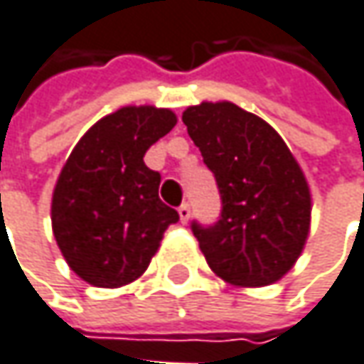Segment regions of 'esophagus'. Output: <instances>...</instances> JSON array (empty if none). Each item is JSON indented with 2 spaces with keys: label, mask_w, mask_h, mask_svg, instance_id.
<instances>
[{
  "label": "esophagus",
  "mask_w": 364,
  "mask_h": 364,
  "mask_svg": "<svg viewBox=\"0 0 364 364\" xmlns=\"http://www.w3.org/2000/svg\"><path fill=\"white\" fill-rule=\"evenodd\" d=\"M179 216H181V223H187V220H189V216H191V206H189L187 202L179 206Z\"/></svg>",
  "instance_id": "obj_1"
}]
</instances>
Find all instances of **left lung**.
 I'll return each instance as SVG.
<instances>
[{
  "mask_svg": "<svg viewBox=\"0 0 364 364\" xmlns=\"http://www.w3.org/2000/svg\"><path fill=\"white\" fill-rule=\"evenodd\" d=\"M220 193L215 225L191 223L208 267L240 287L281 279L311 229V189L279 133L231 102H202L183 112Z\"/></svg>",
  "mask_w": 364,
  "mask_h": 364,
  "instance_id": "8db88e82",
  "label": "left lung"
}]
</instances>
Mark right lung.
Listing matches in <instances>:
<instances>
[{"instance_id":"add662e5","label":"right lung","mask_w":364,"mask_h":364,"mask_svg":"<svg viewBox=\"0 0 364 364\" xmlns=\"http://www.w3.org/2000/svg\"><path fill=\"white\" fill-rule=\"evenodd\" d=\"M177 124L166 108L127 106L97 120L70 151L51 198V227L68 267L97 287L144 275L179 213L158 198L151 144Z\"/></svg>"}]
</instances>
